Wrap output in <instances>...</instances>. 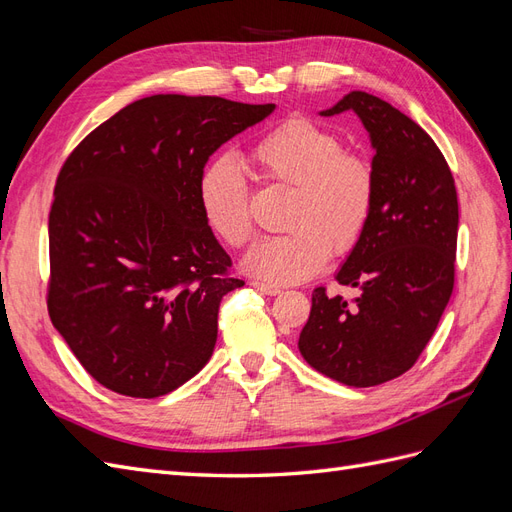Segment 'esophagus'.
Masks as SVG:
<instances>
[{
    "label": "esophagus",
    "mask_w": 512,
    "mask_h": 512,
    "mask_svg": "<svg viewBox=\"0 0 512 512\" xmlns=\"http://www.w3.org/2000/svg\"><path fill=\"white\" fill-rule=\"evenodd\" d=\"M252 286L262 292V294H269V297H275V294H280L282 290L277 286H271V284H265V282H252Z\"/></svg>",
    "instance_id": "obj_1"
}]
</instances>
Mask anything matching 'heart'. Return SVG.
Returning a JSON list of instances; mask_svg holds the SVG:
<instances>
[{"mask_svg": "<svg viewBox=\"0 0 512 512\" xmlns=\"http://www.w3.org/2000/svg\"><path fill=\"white\" fill-rule=\"evenodd\" d=\"M267 181L292 188L284 235L258 239L243 269L262 282L288 286L316 275L329 254L344 256L361 241L374 211L376 179L367 160L318 123L294 117L267 132L252 149ZM198 209L224 243L239 247L252 237L247 183L237 160L218 156L196 181Z\"/></svg>", "mask_w": 512, "mask_h": 512, "instance_id": "obj_1", "label": "heart"}]
</instances>
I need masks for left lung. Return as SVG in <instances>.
Masks as SVG:
<instances>
[{"label": "left lung", "instance_id": "left-lung-1", "mask_svg": "<svg viewBox=\"0 0 512 512\" xmlns=\"http://www.w3.org/2000/svg\"><path fill=\"white\" fill-rule=\"evenodd\" d=\"M346 111L374 149V211L335 273L359 294L316 288L299 350L320 374L363 389L408 371L436 331L455 284L459 205L451 168L418 123L365 91L320 115Z\"/></svg>", "mask_w": 512, "mask_h": 512}]
</instances>
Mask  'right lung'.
<instances>
[{
  "mask_svg": "<svg viewBox=\"0 0 512 512\" xmlns=\"http://www.w3.org/2000/svg\"><path fill=\"white\" fill-rule=\"evenodd\" d=\"M275 104L160 94L91 132L57 177L49 316L106 389L153 399L211 359L218 307L243 286L198 209L196 181Z\"/></svg>",
  "mask_w": 512,
  "mask_h": 512,
  "instance_id": "obj_1",
  "label": "right lung"
}]
</instances>
